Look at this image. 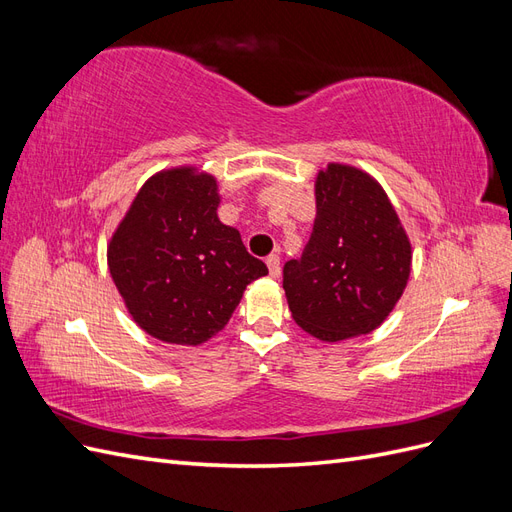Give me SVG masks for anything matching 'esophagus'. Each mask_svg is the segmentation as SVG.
I'll return each mask as SVG.
<instances>
[{"label": "esophagus", "instance_id": "esophagus-1", "mask_svg": "<svg viewBox=\"0 0 512 512\" xmlns=\"http://www.w3.org/2000/svg\"><path fill=\"white\" fill-rule=\"evenodd\" d=\"M267 267H269V273L271 277H280L282 275V267H280V256L277 254H271L267 258Z\"/></svg>", "mask_w": 512, "mask_h": 512}]
</instances>
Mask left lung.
<instances>
[{"label": "left lung", "instance_id": "8db88e82", "mask_svg": "<svg viewBox=\"0 0 512 512\" xmlns=\"http://www.w3.org/2000/svg\"><path fill=\"white\" fill-rule=\"evenodd\" d=\"M316 220L284 267L294 322L324 344L376 331L404 294L412 243L382 185L352 164L318 170Z\"/></svg>", "mask_w": 512, "mask_h": 512}]
</instances>
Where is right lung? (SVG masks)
<instances>
[{
	"label": "right lung",
	"instance_id": "1",
	"mask_svg": "<svg viewBox=\"0 0 512 512\" xmlns=\"http://www.w3.org/2000/svg\"><path fill=\"white\" fill-rule=\"evenodd\" d=\"M218 179L194 164L153 173L106 245L128 314L147 335L200 346L218 335L247 284L267 275L237 228L218 218Z\"/></svg>",
	"mask_w": 512,
	"mask_h": 512
}]
</instances>
